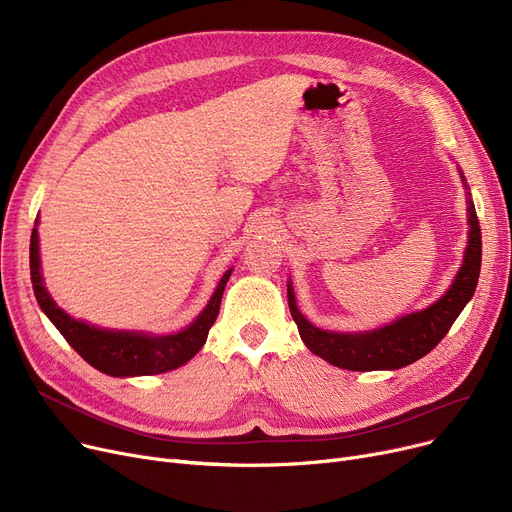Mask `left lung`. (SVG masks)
Returning <instances> with one entry per match:
<instances>
[{
  "mask_svg": "<svg viewBox=\"0 0 512 512\" xmlns=\"http://www.w3.org/2000/svg\"><path fill=\"white\" fill-rule=\"evenodd\" d=\"M463 186L467 191V249L463 263L456 272L452 284L438 301L421 311L400 315L398 319L380 328L365 332H332L313 326L299 311L294 288L288 278V307L294 324L309 351L324 361L351 369V371H375V369H400L425 357L448 334L450 326L471 301L477 288L481 270V230L467 188V180L459 168Z\"/></svg>",
  "mask_w": 512,
  "mask_h": 512,
  "instance_id": "left-lung-1",
  "label": "left lung"
}]
</instances>
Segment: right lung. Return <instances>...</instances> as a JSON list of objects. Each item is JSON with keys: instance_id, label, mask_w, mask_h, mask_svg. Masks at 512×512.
<instances>
[{"instance_id": "1", "label": "right lung", "mask_w": 512, "mask_h": 512, "mask_svg": "<svg viewBox=\"0 0 512 512\" xmlns=\"http://www.w3.org/2000/svg\"><path fill=\"white\" fill-rule=\"evenodd\" d=\"M39 218L31 234V282L41 311L60 330L66 342L89 365L114 378H134V375H157L172 371L191 361L207 340L215 317L220 313L222 294L230 280L232 267L218 282L205 309L180 332L151 334L139 330L99 328L83 319H74L51 299L41 274L39 257Z\"/></svg>"}]
</instances>
